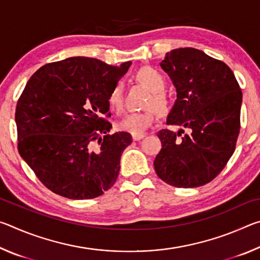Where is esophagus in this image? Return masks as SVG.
<instances>
[{"label":"esophagus","mask_w":260,"mask_h":260,"mask_svg":"<svg viewBox=\"0 0 260 260\" xmlns=\"http://www.w3.org/2000/svg\"><path fill=\"white\" fill-rule=\"evenodd\" d=\"M143 138H146V134H132V139H133L134 141L142 140Z\"/></svg>","instance_id":"esophagus-1"}]
</instances>
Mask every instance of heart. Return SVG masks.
Returning a JSON list of instances; mask_svg holds the SVG:
<instances>
[{
    "mask_svg": "<svg viewBox=\"0 0 260 260\" xmlns=\"http://www.w3.org/2000/svg\"><path fill=\"white\" fill-rule=\"evenodd\" d=\"M136 78L151 90V95L149 96L146 104L148 109L139 112L127 113L122 119L117 122V128L131 134H142L152 126L158 117V112L164 114L169 111L170 100L162 91L165 88V78L157 70L149 67L143 68L136 74ZM108 102L110 108L114 111H121L124 104V91L120 82H117L111 88L108 96Z\"/></svg>",
    "mask_w": 260,
    "mask_h": 260,
    "instance_id": "1",
    "label": "heart"
}]
</instances>
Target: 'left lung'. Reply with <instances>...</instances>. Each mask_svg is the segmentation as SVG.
I'll use <instances>...</instances> for the list:
<instances>
[{
  "label": "left lung",
  "mask_w": 260,
  "mask_h": 260,
  "mask_svg": "<svg viewBox=\"0 0 260 260\" xmlns=\"http://www.w3.org/2000/svg\"><path fill=\"white\" fill-rule=\"evenodd\" d=\"M161 69L178 99L166 124L181 126L157 133L161 150L153 165L162 181L178 188L203 186L217 177L235 151L240 134L242 91L232 70L195 48L167 52Z\"/></svg>",
  "instance_id": "1"
}]
</instances>
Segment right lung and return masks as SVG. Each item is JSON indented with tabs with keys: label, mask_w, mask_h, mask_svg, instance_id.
I'll return each mask as SVG.
<instances>
[{
	"label": "right lung",
	"mask_w": 260,
	"mask_h": 260,
	"mask_svg": "<svg viewBox=\"0 0 260 260\" xmlns=\"http://www.w3.org/2000/svg\"><path fill=\"white\" fill-rule=\"evenodd\" d=\"M131 64L70 57L43 65L26 83L15 113L18 151L52 192L90 200L116 182L132 136L109 134L108 96Z\"/></svg>",
	"instance_id": "obj_1"
}]
</instances>
